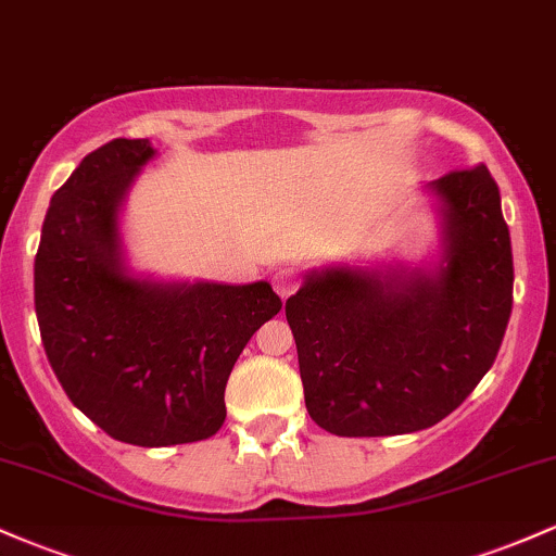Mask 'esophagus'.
<instances>
[{"label":"esophagus","instance_id":"obj_1","mask_svg":"<svg viewBox=\"0 0 556 556\" xmlns=\"http://www.w3.org/2000/svg\"><path fill=\"white\" fill-rule=\"evenodd\" d=\"M271 287L277 290L279 298H290L292 292L300 287V277L295 269H279L277 274L271 277Z\"/></svg>","mask_w":556,"mask_h":556}]
</instances>
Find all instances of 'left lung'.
<instances>
[{
  "label": "left lung",
  "instance_id": "obj_1",
  "mask_svg": "<svg viewBox=\"0 0 556 556\" xmlns=\"http://www.w3.org/2000/svg\"><path fill=\"white\" fill-rule=\"evenodd\" d=\"M429 190L442 214L437 269L327 266L285 303L305 407L337 437L429 429L500 353L515 279L500 188L478 164Z\"/></svg>",
  "mask_w": 556,
  "mask_h": 556
}]
</instances>
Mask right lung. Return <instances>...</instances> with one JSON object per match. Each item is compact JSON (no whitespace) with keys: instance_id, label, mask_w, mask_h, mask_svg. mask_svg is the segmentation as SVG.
<instances>
[{"instance_id":"add662e5","label":"right lung","mask_w":556,"mask_h":556,"mask_svg":"<svg viewBox=\"0 0 556 556\" xmlns=\"http://www.w3.org/2000/svg\"><path fill=\"white\" fill-rule=\"evenodd\" d=\"M156 156L114 138L52 195L34 264L41 342L70 402L112 439L169 446L214 437L242 348L282 300L269 282H154L132 277L119 208Z\"/></svg>"}]
</instances>
